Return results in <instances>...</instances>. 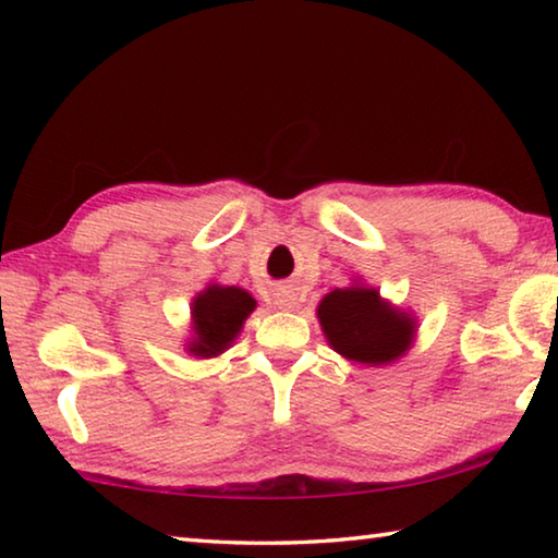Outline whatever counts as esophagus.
Masks as SVG:
<instances>
[{
  "label": "esophagus",
  "mask_w": 558,
  "mask_h": 558,
  "mask_svg": "<svg viewBox=\"0 0 558 558\" xmlns=\"http://www.w3.org/2000/svg\"><path fill=\"white\" fill-rule=\"evenodd\" d=\"M272 305H276L278 310H292L298 302H295V295H290L288 290H282V292H278L276 300H272Z\"/></svg>",
  "instance_id": "esophagus-1"
}]
</instances>
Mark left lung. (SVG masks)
Instances as JSON below:
<instances>
[{
  "mask_svg": "<svg viewBox=\"0 0 558 558\" xmlns=\"http://www.w3.org/2000/svg\"><path fill=\"white\" fill-rule=\"evenodd\" d=\"M317 319L327 344L347 362L362 366L396 362L418 335V319L411 310L396 307L362 278H354L347 288L329 290L319 300Z\"/></svg>",
  "mask_w": 558,
  "mask_h": 558,
  "instance_id": "left-lung-1",
  "label": "left lung"
}]
</instances>
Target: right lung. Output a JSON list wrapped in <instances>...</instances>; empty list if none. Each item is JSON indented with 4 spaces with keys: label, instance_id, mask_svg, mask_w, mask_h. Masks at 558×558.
I'll return each instance as SVG.
<instances>
[{
    "label": "right lung",
    "instance_id": "1",
    "mask_svg": "<svg viewBox=\"0 0 558 558\" xmlns=\"http://www.w3.org/2000/svg\"><path fill=\"white\" fill-rule=\"evenodd\" d=\"M256 310L248 290L209 282L192 300V329L184 339V352L196 359H214L223 354L239 339L245 319Z\"/></svg>",
    "mask_w": 558,
    "mask_h": 558
}]
</instances>
